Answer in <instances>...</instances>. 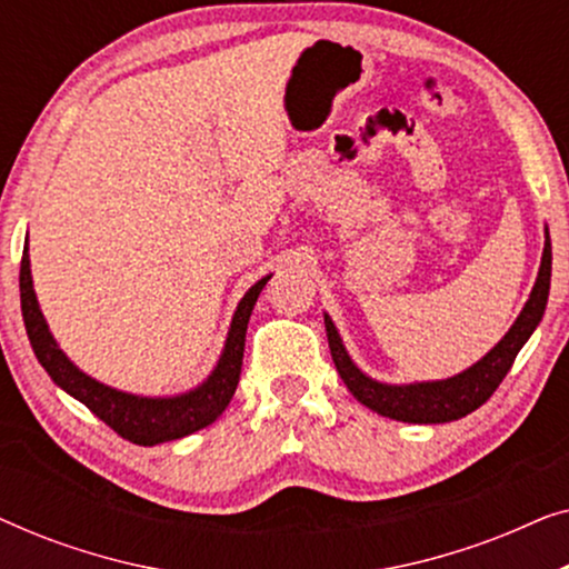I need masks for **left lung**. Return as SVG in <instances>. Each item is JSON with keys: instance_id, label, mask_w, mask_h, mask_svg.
<instances>
[{"instance_id": "1", "label": "left lung", "mask_w": 569, "mask_h": 569, "mask_svg": "<svg viewBox=\"0 0 569 569\" xmlns=\"http://www.w3.org/2000/svg\"><path fill=\"white\" fill-rule=\"evenodd\" d=\"M549 282H551V240L547 230V240H543V253H541V267L536 284L531 290V298L520 310L516 323L510 326V331L481 357L477 365H471L469 370L458 372L453 378L446 380H425V383H409V386H391L372 380L370 376L357 368L349 360L345 345L337 326L323 313L326 323V337H329V349L337 365L341 380L349 388V393L365 407L378 411L380 417L399 419V422L411 425H440V422H453L471 415L473 409H479L489 396L497 391V386L502 383V378L508 376V370L516 362V357L536 326L541 323L543 310H547L549 300Z\"/></svg>"}]
</instances>
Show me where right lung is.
Masks as SVG:
<instances>
[{"mask_svg": "<svg viewBox=\"0 0 569 569\" xmlns=\"http://www.w3.org/2000/svg\"><path fill=\"white\" fill-rule=\"evenodd\" d=\"M271 274L259 279V282L243 295V300L238 302L228 339H224V349L220 360L214 365V370L209 372V378L201 386L193 388V391L178 396H134L127 391H116V388L84 376V372L61 352L57 339L51 337L49 323H46L41 308H38L33 277H30L28 240L26 248H22L20 261V306L30 347H33L38 362L43 365V370L49 372L53 383L64 388V391L69 396H74L77 401H82L92 415L103 419V422L111 427L113 432H119L123 440L137 442V446H158V442L186 438V435L212 425L214 419L228 409L240 380L248 318H251L256 300H259L263 284H267Z\"/></svg>", "mask_w": 569, "mask_h": 569, "instance_id": "add662e5", "label": "right lung"}]
</instances>
